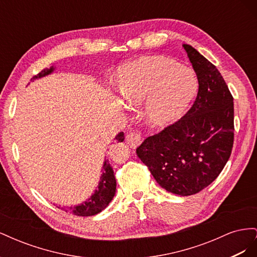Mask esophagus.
Instances as JSON below:
<instances>
[{"instance_id": "1", "label": "esophagus", "mask_w": 257, "mask_h": 257, "mask_svg": "<svg viewBox=\"0 0 257 257\" xmlns=\"http://www.w3.org/2000/svg\"><path fill=\"white\" fill-rule=\"evenodd\" d=\"M126 143L131 148H136L142 143V134L141 132H131L125 137Z\"/></svg>"}]
</instances>
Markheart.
<instances>
[{
  "label": "heart",
  "mask_w": 257,
  "mask_h": 257,
  "mask_svg": "<svg viewBox=\"0 0 257 257\" xmlns=\"http://www.w3.org/2000/svg\"><path fill=\"white\" fill-rule=\"evenodd\" d=\"M116 83L128 105L139 106L145 100V119L155 126L176 120L197 90V80L190 68L159 57L143 58L123 66Z\"/></svg>",
  "instance_id": "heart-1"
}]
</instances>
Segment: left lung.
<instances>
[{"mask_svg": "<svg viewBox=\"0 0 257 257\" xmlns=\"http://www.w3.org/2000/svg\"><path fill=\"white\" fill-rule=\"evenodd\" d=\"M198 80L195 102L183 116L146 138L137 157L166 191L189 196L212 183L234 145V98L217 68L183 45Z\"/></svg>", "mask_w": 257, "mask_h": 257, "instance_id": "left-lung-1", "label": "left lung"}]
</instances>
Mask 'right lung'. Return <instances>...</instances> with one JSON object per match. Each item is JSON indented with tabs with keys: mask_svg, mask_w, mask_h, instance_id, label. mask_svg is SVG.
<instances>
[{
	"mask_svg": "<svg viewBox=\"0 0 257 257\" xmlns=\"http://www.w3.org/2000/svg\"><path fill=\"white\" fill-rule=\"evenodd\" d=\"M53 71V67L43 69L41 73H38L36 76H34L32 79L35 78H41L46 75L50 74ZM31 79V80H32ZM115 141L118 143H122L124 141V134L123 132L119 133L115 136ZM115 178L113 170L109 164V162L105 161L104 166H103V175L100 177V181L98 183L97 190L95 193L88 199V201L79 205V206H74V207H64L62 210H64L66 212L73 213L78 216H91L99 213L100 211L108 206L110 203L111 199L113 198L115 194Z\"/></svg>",
	"mask_w": 257,
	"mask_h": 257,
	"instance_id": "right-lung-1",
	"label": "right lung"
}]
</instances>
